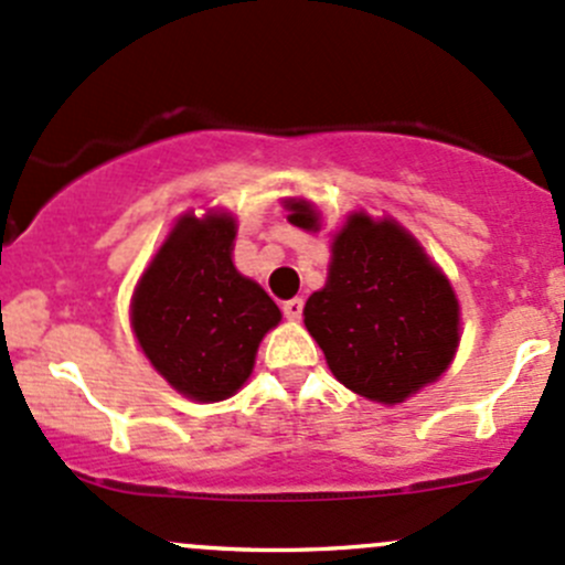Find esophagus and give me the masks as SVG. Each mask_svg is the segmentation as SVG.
Returning a JSON list of instances; mask_svg holds the SVG:
<instances>
[{
    "label": "esophagus",
    "mask_w": 565,
    "mask_h": 565,
    "mask_svg": "<svg viewBox=\"0 0 565 565\" xmlns=\"http://www.w3.org/2000/svg\"><path fill=\"white\" fill-rule=\"evenodd\" d=\"M282 312H285V318H288V321H299L301 312H305V301H301V299H288L282 305Z\"/></svg>",
    "instance_id": "obj_1"
}]
</instances>
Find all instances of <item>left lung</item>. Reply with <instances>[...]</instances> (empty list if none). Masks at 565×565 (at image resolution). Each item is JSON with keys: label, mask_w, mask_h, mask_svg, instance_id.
Segmentation results:
<instances>
[{"label": "left lung", "mask_w": 565, "mask_h": 565, "mask_svg": "<svg viewBox=\"0 0 565 565\" xmlns=\"http://www.w3.org/2000/svg\"><path fill=\"white\" fill-rule=\"evenodd\" d=\"M288 209L290 223L318 231L310 203L290 201ZM305 326L337 381L394 405L449 367L459 305L408 231L353 214L334 239L326 288L307 299Z\"/></svg>", "instance_id": "obj_1"}]
</instances>
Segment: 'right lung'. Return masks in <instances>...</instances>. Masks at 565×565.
Segmentation results:
<instances>
[{"instance_id": "1", "label": "right lung", "mask_w": 565, "mask_h": 565, "mask_svg": "<svg viewBox=\"0 0 565 565\" xmlns=\"http://www.w3.org/2000/svg\"><path fill=\"white\" fill-rule=\"evenodd\" d=\"M236 225L225 214L179 220L132 299V329L154 370L184 397L225 399L249 377L280 310L231 260Z\"/></svg>"}]
</instances>
